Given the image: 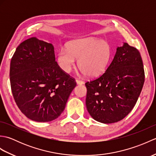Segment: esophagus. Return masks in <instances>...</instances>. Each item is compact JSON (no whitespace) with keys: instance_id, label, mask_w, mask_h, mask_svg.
<instances>
[{"instance_id":"esophagus-1","label":"esophagus","mask_w":156,"mask_h":156,"mask_svg":"<svg viewBox=\"0 0 156 156\" xmlns=\"http://www.w3.org/2000/svg\"><path fill=\"white\" fill-rule=\"evenodd\" d=\"M76 84H80V85L84 84V82L83 81H82L80 80H78V79H76Z\"/></svg>"}]
</instances>
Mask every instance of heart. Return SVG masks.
I'll list each match as a JSON object with an SVG mask.
<instances>
[{"label":"heart","instance_id":"1","mask_svg":"<svg viewBox=\"0 0 156 156\" xmlns=\"http://www.w3.org/2000/svg\"><path fill=\"white\" fill-rule=\"evenodd\" d=\"M111 57L112 48L107 41L87 37L69 41L67 48L59 49L57 62L63 71L69 73L78 59V66L82 74L96 78L105 72Z\"/></svg>","mask_w":156,"mask_h":156}]
</instances>
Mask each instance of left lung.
<instances>
[{"mask_svg":"<svg viewBox=\"0 0 156 156\" xmlns=\"http://www.w3.org/2000/svg\"><path fill=\"white\" fill-rule=\"evenodd\" d=\"M144 81L140 51L123 43L117 48L114 58L104 74L85 84L88 112L102 123L122 120L136 104Z\"/></svg>","mask_w":156,"mask_h":156,"instance_id":"obj_1","label":"left lung"}]
</instances>
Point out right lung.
<instances>
[{"instance_id":"1","label":"right lung","mask_w":156,"mask_h":156,"mask_svg":"<svg viewBox=\"0 0 156 156\" xmlns=\"http://www.w3.org/2000/svg\"><path fill=\"white\" fill-rule=\"evenodd\" d=\"M12 93L19 108L37 122L57 119L76 84L55 62L54 48L37 37L20 44L10 66Z\"/></svg>"}]
</instances>
